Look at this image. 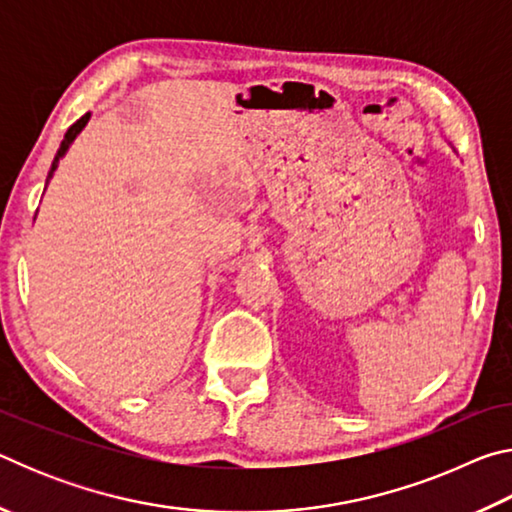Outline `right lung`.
Returning <instances> with one entry per match:
<instances>
[{
  "instance_id": "obj_1",
  "label": "right lung",
  "mask_w": 512,
  "mask_h": 512,
  "mask_svg": "<svg viewBox=\"0 0 512 512\" xmlns=\"http://www.w3.org/2000/svg\"><path fill=\"white\" fill-rule=\"evenodd\" d=\"M88 119H90V112H85V115L76 121V124H72L67 128V133H65V137H63V142H60V146H58V151H56V158H54V162H51V169H49V176H47V183H49V178L54 176V171H56V167H58V160L63 158V155L67 153V149H69V144H72L74 140H76V135H79L83 128H85V124H88Z\"/></svg>"
}]
</instances>
